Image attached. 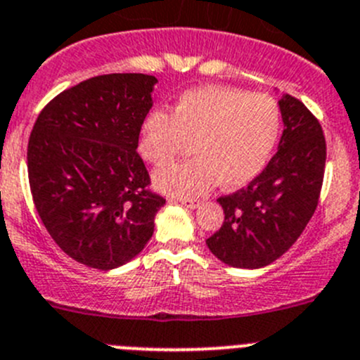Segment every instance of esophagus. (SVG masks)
<instances>
[{
    "instance_id": "34e87169",
    "label": "esophagus",
    "mask_w": 360,
    "mask_h": 360,
    "mask_svg": "<svg viewBox=\"0 0 360 360\" xmlns=\"http://www.w3.org/2000/svg\"><path fill=\"white\" fill-rule=\"evenodd\" d=\"M177 202H181L184 207H188V210H195V207L200 206L199 200L195 199H177Z\"/></svg>"
}]
</instances>
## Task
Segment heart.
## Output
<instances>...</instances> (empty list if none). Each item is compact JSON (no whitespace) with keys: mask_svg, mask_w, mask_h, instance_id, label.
<instances>
[{"mask_svg":"<svg viewBox=\"0 0 360 360\" xmlns=\"http://www.w3.org/2000/svg\"><path fill=\"white\" fill-rule=\"evenodd\" d=\"M281 117L274 99L229 86L188 90L170 115L154 112L140 127V156L150 165H166L190 143L196 158L167 165L153 176L165 195L199 197L218 183L236 190L261 174L278 136Z\"/></svg>","mask_w":360,"mask_h":360,"instance_id":"heart-1","label":"heart"}]
</instances>
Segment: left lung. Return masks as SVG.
<instances>
[{"instance_id": "obj_1", "label": "left lung", "mask_w": 360, "mask_h": 360, "mask_svg": "<svg viewBox=\"0 0 360 360\" xmlns=\"http://www.w3.org/2000/svg\"><path fill=\"white\" fill-rule=\"evenodd\" d=\"M277 104L284 124L277 153L248 186L218 199L226 218L206 240L211 254L234 268L256 270L278 259L320 199L327 156L320 122L290 94H281Z\"/></svg>"}]
</instances>
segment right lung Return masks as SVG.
<instances>
[{
	"label": "right lung",
	"mask_w": 360,
	"mask_h": 360,
	"mask_svg": "<svg viewBox=\"0 0 360 360\" xmlns=\"http://www.w3.org/2000/svg\"><path fill=\"white\" fill-rule=\"evenodd\" d=\"M158 79L104 74L58 94L42 110L28 143L37 213L74 261L113 270L139 256L165 199L147 190L136 153Z\"/></svg>",
	"instance_id": "add662e5"
}]
</instances>
